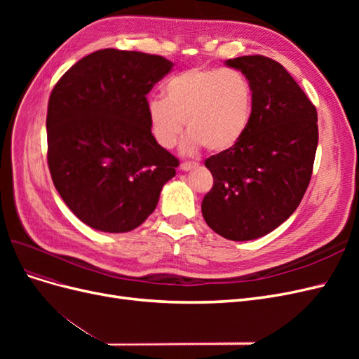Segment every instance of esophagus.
Returning a JSON list of instances; mask_svg holds the SVG:
<instances>
[{
  "label": "esophagus",
  "instance_id": "esophagus-1",
  "mask_svg": "<svg viewBox=\"0 0 359 359\" xmlns=\"http://www.w3.org/2000/svg\"><path fill=\"white\" fill-rule=\"evenodd\" d=\"M198 166V163H194V161H182L181 163V170H184V172H187V170H191L193 168H196Z\"/></svg>",
  "mask_w": 359,
  "mask_h": 359
}]
</instances>
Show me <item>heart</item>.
Here are the masks:
<instances>
[{
    "label": "heart",
    "instance_id": "b5f03b06",
    "mask_svg": "<svg viewBox=\"0 0 359 359\" xmlns=\"http://www.w3.org/2000/svg\"><path fill=\"white\" fill-rule=\"evenodd\" d=\"M253 88L236 70L194 67L166 82V95H151L147 116L151 135L161 148H173L187 124L182 151L222 154L235 148L253 118Z\"/></svg>",
    "mask_w": 359,
    "mask_h": 359
}]
</instances>
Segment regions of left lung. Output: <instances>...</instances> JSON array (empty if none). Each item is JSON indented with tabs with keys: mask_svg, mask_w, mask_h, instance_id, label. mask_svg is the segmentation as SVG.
Returning <instances> with one entry per match:
<instances>
[{
	"mask_svg": "<svg viewBox=\"0 0 359 359\" xmlns=\"http://www.w3.org/2000/svg\"><path fill=\"white\" fill-rule=\"evenodd\" d=\"M253 88V118L235 148L205 160L214 178L202 215L226 240L273 232L298 208L316 156V107L280 62L248 55L227 60Z\"/></svg>",
	"mask_w": 359,
	"mask_h": 359,
	"instance_id": "8db88e82",
	"label": "left lung"
}]
</instances>
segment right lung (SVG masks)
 I'll use <instances>...</instances> for the list:
<instances>
[{"label":"right lung","instance_id":"right-lung-1","mask_svg":"<svg viewBox=\"0 0 359 359\" xmlns=\"http://www.w3.org/2000/svg\"><path fill=\"white\" fill-rule=\"evenodd\" d=\"M172 67L158 55L102 49L53 86L46 118L50 177L93 229H136L175 177L180 161L156 142L147 116V94Z\"/></svg>","mask_w":359,"mask_h":359}]
</instances>
